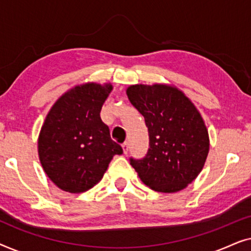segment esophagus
<instances>
[{"label": "esophagus", "mask_w": 251, "mask_h": 251, "mask_svg": "<svg viewBox=\"0 0 251 251\" xmlns=\"http://www.w3.org/2000/svg\"><path fill=\"white\" fill-rule=\"evenodd\" d=\"M122 150H123V153H125V154L128 153V151H129V144H128V143H123V144H122Z\"/></svg>", "instance_id": "1"}]
</instances>
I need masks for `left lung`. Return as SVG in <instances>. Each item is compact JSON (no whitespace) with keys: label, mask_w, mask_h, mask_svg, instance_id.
Returning a JSON list of instances; mask_svg holds the SVG:
<instances>
[{"label":"left lung","mask_w":251,"mask_h":251,"mask_svg":"<svg viewBox=\"0 0 251 251\" xmlns=\"http://www.w3.org/2000/svg\"><path fill=\"white\" fill-rule=\"evenodd\" d=\"M126 96L149 128L150 149L142 160H130L150 188L175 193L184 190L203 169L209 133L201 113L176 85L132 84Z\"/></svg>","instance_id":"obj_1"}]
</instances>
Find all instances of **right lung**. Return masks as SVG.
<instances>
[{
    "instance_id": "add662e5",
    "label": "right lung",
    "mask_w": 251,
    "mask_h": 251,
    "mask_svg": "<svg viewBox=\"0 0 251 251\" xmlns=\"http://www.w3.org/2000/svg\"><path fill=\"white\" fill-rule=\"evenodd\" d=\"M112 83L85 82L64 92L44 119L37 152L50 180L68 193H82L99 183L122 147L113 142L100 111Z\"/></svg>"
}]
</instances>
